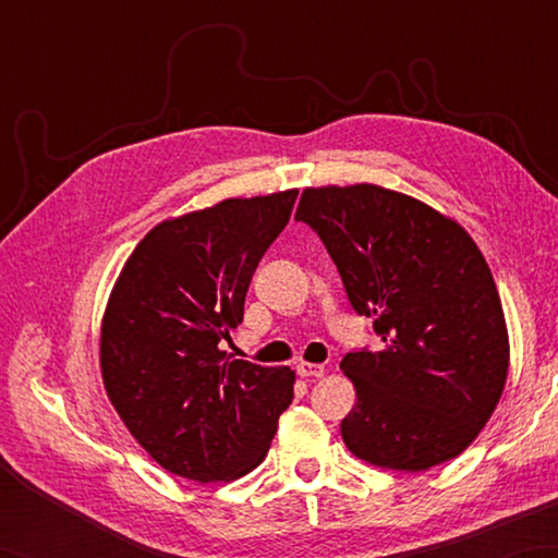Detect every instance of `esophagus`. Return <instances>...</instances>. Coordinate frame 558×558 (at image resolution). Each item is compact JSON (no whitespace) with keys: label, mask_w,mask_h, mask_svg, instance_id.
<instances>
[{"label":"esophagus","mask_w":558,"mask_h":558,"mask_svg":"<svg viewBox=\"0 0 558 558\" xmlns=\"http://www.w3.org/2000/svg\"><path fill=\"white\" fill-rule=\"evenodd\" d=\"M324 366L322 364H310V362H300L298 364V374L302 378H322L324 376Z\"/></svg>","instance_id":"obj_1"}]
</instances>
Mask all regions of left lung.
<instances>
[{
    "instance_id": "left-lung-1",
    "label": "left lung",
    "mask_w": 558,
    "mask_h": 558,
    "mask_svg": "<svg viewBox=\"0 0 558 558\" xmlns=\"http://www.w3.org/2000/svg\"><path fill=\"white\" fill-rule=\"evenodd\" d=\"M294 220L318 234L352 310L384 342L340 362L357 390L342 441L408 472L460 456L508 372L501 300L477 244L422 201L374 184L306 189Z\"/></svg>"
}]
</instances>
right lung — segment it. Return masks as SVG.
<instances>
[{
    "instance_id": "1",
    "label": "right lung",
    "mask_w": 558,
    "mask_h": 558,
    "mask_svg": "<svg viewBox=\"0 0 558 558\" xmlns=\"http://www.w3.org/2000/svg\"><path fill=\"white\" fill-rule=\"evenodd\" d=\"M298 189L160 222L129 256L100 333L114 410L177 477L228 482L266 458L290 408L294 372L230 360L218 345L244 318L266 248L286 230Z\"/></svg>"
}]
</instances>
